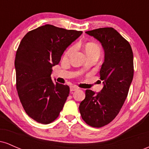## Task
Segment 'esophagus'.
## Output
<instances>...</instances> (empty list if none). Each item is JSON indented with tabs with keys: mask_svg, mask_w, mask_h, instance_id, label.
<instances>
[{
	"mask_svg": "<svg viewBox=\"0 0 149 149\" xmlns=\"http://www.w3.org/2000/svg\"><path fill=\"white\" fill-rule=\"evenodd\" d=\"M77 90H78V88H77L76 86H73V85H71V86H70V91L71 92L76 91Z\"/></svg>",
	"mask_w": 149,
	"mask_h": 149,
	"instance_id": "esophagus-1",
	"label": "esophagus"
}]
</instances>
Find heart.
Segmentation results:
<instances>
[{"instance_id":"obj_1","label":"heart","mask_w":149,"mask_h":149,"mask_svg":"<svg viewBox=\"0 0 149 149\" xmlns=\"http://www.w3.org/2000/svg\"><path fill=\"white\" fill-rule=\"evenodd\" d=\"M75 49H76V47L74 46L71 47L70 48L68 49L64 54L65 59L69 58L73 54V52H74ZM85 52L87 56L92 55V54H97V55H98L100 57L101 53L100 47L97 44L94 43V42H88V43H87L85 45Z\"/></svg>"}]
</instances>
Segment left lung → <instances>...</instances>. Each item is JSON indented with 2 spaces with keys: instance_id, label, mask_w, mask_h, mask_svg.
I'll list each match as a JSON object with an SVG mask.
<instances>
[{
  "instance_id": "obj_1",
  "label": "left lung",
  "mask_w": 149,
  "mask_h": 149,
  "mask_svg": "<svg viewBox=\"0 0 149 149\" xmlns=\"http://www.w3.org/2000/svg\"><path fill=\"white\" fill-rule=\"evenodd\" d=\"M85 33L97 39L104 49V61L100 71L103 88L97 94L85 90L79 111L87 124L101 127L115 118L127 98L134 75L133 52L129 42L113 28Z\"/></svg>"
}]
</instances>
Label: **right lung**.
Here are the masks:
<instances>
[{
  "label": "right lung",
  "mask_w": 149,
  "mask_h": 149,
  "mask_svg": "<svg viewBox=\"0 0 149 149\" xmlns=\"http://www.w3.org/2000/svg\"><path fill=\"white\" fill-rule=\"evenodd\" d=\"M82 33L46 24L28 32L19 45L15 60L17 90L27 115L39 123L53 122L64 107L70 89L53 81L52 67Z\"/></svg>",
  "instance_id": "add662e5"
}]
</instances>
